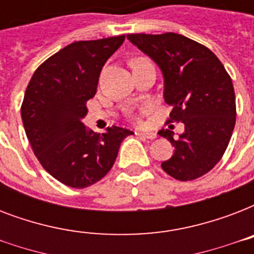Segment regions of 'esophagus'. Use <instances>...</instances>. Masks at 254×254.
Returning <instances> with one entry per match:
<instances>
[{"label": "esophagus", "mask_w": 254, "mask_h": 254, "mask_svg": "<svg viewBox=\"0 0 254 254\" xmlns=\"http://www.w3.org/2000/svg\"><path fill=\"white\" fill-rule=\"evenodd\" d=\"M135 134L139 135V137H142V138H147V139H154L157 137L155 133H151V131H135Z\"/></svg>", "instance_id": "esophagus-1"}]
</instances>
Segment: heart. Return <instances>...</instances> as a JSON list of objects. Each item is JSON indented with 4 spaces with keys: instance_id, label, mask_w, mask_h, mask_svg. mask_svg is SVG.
I'll return each instance as SVG.
<instances>
[{
    "instance_id": "obj_1",
    "label": "heart",
    "mask_w": 254,
    "mask_h": 254,
    "mask_svg": "<svg viewBox=\"0 0 254 254\" xmlns=\"http://www.w3.org/2000/svg\"><path fill=\"white\" fill-rule=\"evenodd\" d=\"M147 112H149V107L143 108L142 111H141V115H145V113H147ZM138 119H139V117H138Z\"/></svg>"
}]
</instances>
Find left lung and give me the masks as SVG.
<instances>
[{
  "mask_svg": "<svg viewBox=\"0 0 254 254\" xmlns=\"http://www.w3.org/2000/svg\"><path fill=\"white\" fill-rule=\"evenodd\" d=\"M127 39L162 71L163 97L173 107L167 123H183L185 131H158L174 146L162 169L178 181H193L216 166L236 123V97L224 65L205 46L175 33L129 34Z\"/></svg>",
  "mask_w": 254,
  "mask_h": 254,
  "instance_id": "obj_1",
  "label": "left lung"
}]
</instances>
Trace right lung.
<instances>
[{"label": "right lung", "mask_w": 254, "mask_h": 254, "mask_svg": "<svg viewBox=\"0 0 254 254\" xmlns=\"http://www.w3.org/2000/svg\"><path fill=\"white\" fill-rule=\"evenodd\" d=\"M124 41L125 35L73 42L43 62L26 88L21 116L34 154L50 175L73 189L105 177L123 139L133 134L115 125L99 134L81 123L103 65Z\"/></svg>", "instance_id": "obj_1"}]
</instances>
